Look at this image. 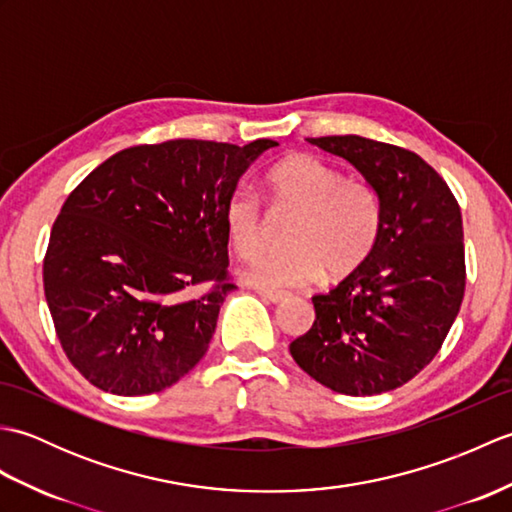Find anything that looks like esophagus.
<instances>
[{
	"label": "esophagus",
	"mask_w": 512,
	"mask_h": 512,
	"mask_svg": "<svg viewBox=\"0 0 512 512\" xmlns=\"http://www.w3.org/2000/svg\"><path fill=\"white\" fill-rule=\"evenodd\" d=\"M257 295L262 297L264 301H270V303H281L284 299H288V292L284 290H268V288H259Z\"/></svg>",
	"instance_id": "34e87169"
}]
</instances>
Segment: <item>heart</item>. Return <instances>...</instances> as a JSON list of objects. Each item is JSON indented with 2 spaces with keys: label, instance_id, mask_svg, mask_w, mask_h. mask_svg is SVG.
<instances>
[{
  "label": "heart",
  "instance_id": "1",
  "mask_svg": "<svg viewBox=\"0 0 512 512\" xmlns=\"http://www.w3.org/2000/svg\"><path fill=\"white\" fill-rule=\"evenodd\" d=\"M266 195L275 209H295L286 231L290 246L266 250L244 270L262 288L308 286L321 273L341 279L372 255L383 228V200L372 182L345 178L341 169L308 154H292L268 171ZM224 226L239 257L264 242V209L257 195L237 187L224 206Z\"/></svg>",
  "mask_w": 512,
  "mask_h": 512
}]
</instances>
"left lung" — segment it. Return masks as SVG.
I'll use <instances>...</instances> for the list:
<instances>
[{
  "label": "left lung",
  "mask_w": 512,
  "mask_h": 512,
  "mask_svg": "<svg viewBox=\"0 0 512 512\" xmlns=\"http://www.w3.org/2000/svg\"><path fill=\"white\" fill-rule=\"evenodd\" d=\"M308 143L345 158L374 184L383 228L361 266L312 297L317 319L290 343V354L332 391L383 394L433 361L458 317L466 286L460 204L409 149L363 136Z\"/></svg>",
  "instance_id": "1"
}]
</instances>
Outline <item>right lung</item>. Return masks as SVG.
<instances>
[{
    "label": "right lung",
    "instance_id": "obj_1",
    "mask_svg": "<svg viewBox=\"0 0 512 512\" xmlns=\"http://www.w3.org/2000/svg\"><path fill=\"white\" fill-rule=\"evenodd\" d=\"M275 145H136L68 195L43 259V292L65 356L94 387L156 394L200 363L235 288L226 200Z\"/></svg>",
    "mask_w": 512,
    "mask_h": 512
}]
</instances>
